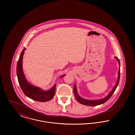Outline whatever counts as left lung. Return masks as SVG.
I'll use <instances>...</instances> for the list:
<instances>
[{
	"instance_id": "obj_1",
	"label": "left lung",
	"mask_w": 135,
	"mask_h": 135,
	"mask_svg": "<svg viewBox=\"0 0 135 135\" xmlns=\"http://www.w3.org/2000/svg\"><path fill=\"white\" fill-rule=\"evenodd\" d=\"M115 58L117 60V61L118 62V64L120 65V61H119V59L117 58L116 57H115ZM119 79H120V67L119 68V70H118V79H117V82L116 83L114 87L113 88V89L110 91V93H109V94L106 97H105L104 98L102 99L96 100H90L85 99L81 98V97L79 96V95L78 94L77 89H76V86L75 84H74V96H75L76 99L77 100L78 102L81 103V104L84 105L91 106H97V105H99L102 104L103 103H105L106 102H107L109 100V99L111 98V97L112 96V95H113V94L115 91L117 86L118 85L119 81Z\"/></svg>"
}]
</instances>
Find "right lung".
<instances>
[{"mask_svg":"<svg viewBox=\"0 0 135 135\" xmlns=\"http://www.w3.org/2000/svg\"><path fill=\"white\" fill-rule=\"evenodd\" d=\"M26 49H24L20 56L17 65V74L21 88L24 94L28 98L38 102H46L54 97L56 91V84L48 90H42L38 87L29 84L26 80L22 68L23 57ZM65 75H63L61 77Z\"/></svg>","mask_w":135,"mask_h":135,"instance_id":"right-lung-1","label":"right lung"}]
</instances>
